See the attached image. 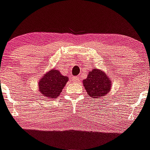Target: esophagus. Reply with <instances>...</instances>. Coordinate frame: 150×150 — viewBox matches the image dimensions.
Masks as SVG:
<instances>
[{
    "instance_id": "34e87169",
    "label": "esophagus",
    "mask_w": 150,
    "mask_h": 150,
    "mask_svg": "<svg viewBox=\"0 0 150 150\" xmlns=\"http://www.w3.org/2000/svg\"><path fill=\"white\" fill-rule=\"evenodd\" d=\"M80 80V77H73V82H79Z\"/></svg>"
}]
</instances>
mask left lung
<instances>
[{
	"label": "left lung",
	"instance_id": "obj_1",
	"mask_svg": "<svg viewBox=\"0 0 150 150\" xmlns=\"http://www.w3.org/2000/svg\"><path fill=\"white\" fill-rule=\"evenodd\" d=\"M111 79L105 72L98 68L90 70L88 76L83 80V85L91 98H100L109 93L112 87Z\"/></svg>",
	"mask_w": 150,
	"mask_h": 150
}]
</instances>
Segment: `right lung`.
Returning <instances> with one entry per match:
<instances>
[{
    "label": "right lung",
    "instance_id": "obj_1",
    "mask_svg": "<svg viewBox=\"0 0 150 150\" xmlns=\"http://www.w3.org/2000/svg\"><path fill=\"white\" fill-rule=\"evenodd\" d=\"M68 79L69 77L63 75L58 70L50 69L39 80V91L47 99L57 98L63 91Z\"/></svg>",
    "mask_w": 150,
    "mask_h": 150
}]
</instances>
